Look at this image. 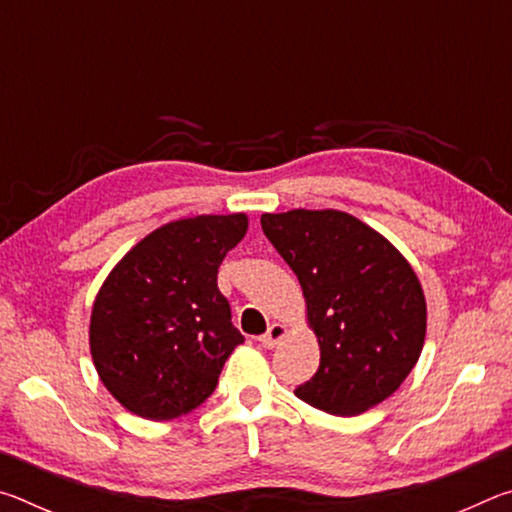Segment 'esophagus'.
I'll use <instances>...</instances> for the list:
<instances>
[{
	"mask_svg": "<svg viewBox=\"0 0 512 512\" xmlns=\"http://www.w3.org/2000/svg\"><path fill=\"white\" fill-rule=\"evenodd\" d=\"M284 336H287V327H284L282 323H273L271 327H268V332L259 336V343H262V348L266 350H273L275 345H280Z\"/></svg>",
	"mask_w": 512,
	"mask_h": 512,
	"instance_id": "esophagus-1",
	"label": "esophagus"
}]
</instances>
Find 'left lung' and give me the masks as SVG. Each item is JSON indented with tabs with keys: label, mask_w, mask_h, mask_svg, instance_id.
Segmentation results:
<instances>
[{
	"label": "left lung",
	"mask_w": 512,
	"mask_h": 512,
	"mask_svg": "<svg viewBox=\"0 0 512 512\" xmlns=\"http://www.w3.org/2000/svg\"><path fill=\"white\" fill-rule=\"evenodd\" d=\"M262 230L307 300L320 366L296 395L332 415H359L391 397L424 345L427 302L411 264L352 214H262Z\"/></svg>",
	"instance_id": "left-lung-1"
}]
</instances>
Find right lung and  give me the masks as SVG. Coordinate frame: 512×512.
I'll return each instance as SVG.
<instances>
[{"label":"right lung","instance_id":"right-lung-1","mask_svg":"<svg viewBox=\"0 0 512 512\" xmlns=\"http://www.w3.org/2000/svg\"><path fill=\"white\" fill-rule=\"evenodd\" d=\"M246 214H203L162 225L112 268L92 307L90 350L103 386L146 420H173L214 393L239 343L216 287Z\"/></svg>","mask_w":512,"mask_h":512}]
</instances>
